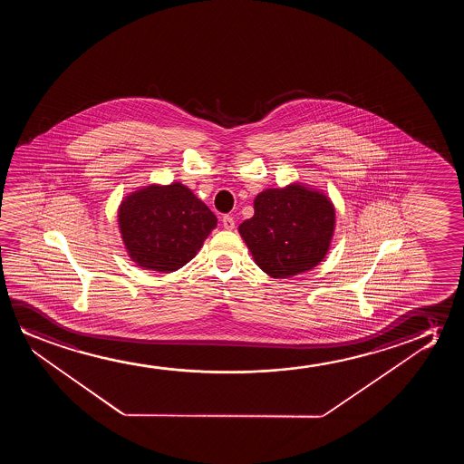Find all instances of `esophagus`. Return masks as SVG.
<instances>
[{
  "instance_id": "34e87169",
  "label": "esophagus",
  "mask_w": 464,
  "mask_h": 464,
  "mask_svg": "<svg viewBox=\"0 0 464 464\" xmlns=\"http://www.w3.org/2000/svg\"><path fill=\"white\" fill-rule=\"evenodd\" d=\"M222 225L225 229H233L235 228V218L229 216H223Z\"/></svg>"
}]
</instances>
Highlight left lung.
<instances>
[{
	"label": "left lung",
	"instance_id": "obj_1",
	"mask_svg": "<svg viewBox=\"0 0 464 464\" xmlns=\"http://www.w3.org/2000/svg\"><path fill=\"white\" fill-rule=\"evenodd\" d=\"M254 209L237 231L261 271L288 279L324 261L336 229V209L324 190L301 182L266 188Z\"/></svg>",
	"mask_w": 464,
	"mask_h": 464
}]
</instances>
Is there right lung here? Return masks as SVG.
I'll return each instance as SVG.
<instances>
[{"label":"right lung","instance_id":"obj_1","mask_svg":"<svg viewBox=\"0 0 464 464\" xmlns=\"http://www.w3.org/2000/svg\"><path fill=\"white\" fill-rule=\"evenodd\" d=\"M128 256L147 271L172 273L203 247L217 217L180 182L150 184L128 193L117 209Z\"/></svg>","mask_w":464,"mask_h":464}]
</instances>
